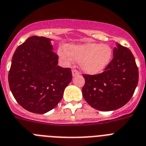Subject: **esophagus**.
Segmentation results:
<instances>
[{"mask_svg":"<svg viewBox=\"0 0 146 146\" xmlns=\"http://www.w3.org/2000/svg\"><path fill=\"white\" fill-rule=\"evenodd\" d=\"M72 74H73V76H76L79 75V72L76 69H73L72 70Z\"/></svg>","mask_w":146,"mask_h":146,"instance_id":"esophagus-1","label":"esophagus"}]
</instances>
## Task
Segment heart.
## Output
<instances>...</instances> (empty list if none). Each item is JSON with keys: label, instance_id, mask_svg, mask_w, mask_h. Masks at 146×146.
I'll use <instances>...</instances> for the list:
<instances>
[{"label": "heart", "instance_id": "obj_1", "mask_svg": "<svg viewBox=\"0 0 146 146\" xmlns=\"http://www.w3.org/2000/svg\"><path fill=\"white\" fill-rule=\"evenodd\" d=\"M67 52L71 58L80 63L81 68L89 74H97L107 67L112 57V50L108 45L88 43L82 45L67 46ZM60 57L67 62L70 56L67 52L60 50Z\"/></svg>", "mask_w": 146, "mask_h": 146}]
</instances>
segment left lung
Masks as SVG:
<instances>
[{
	"label": "left lung",
	"mask_w": 146,
	"mask_h": 146,
	"mask_svg": "<svg viewBox=\"0 0 146 146\" xmlns=\"http://www.w3.org/2000/svg\"><path fill=\"white\" fill-rule=\"evenodd\" d=\"M83 97L92 108L114 111L124 106L133 96L139 80V70L131 51L117 44L113 57L104 72L83 74Z\"/></svg>",
	"instance_id": "8db88e82"
}]
</instances>
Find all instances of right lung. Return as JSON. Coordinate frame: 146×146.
<instances>
[{
  "label": "right lung",
  "mask_w": 146,
  "mask_h": 146,
  "mask_svg": "<svg viewBox=\"0 0 146 146\" xmlns=\"http://www.w3.org/2000/svg\"><path fill=\"white\" fill-rule=\"evenodd\" d=\"M50 41L28 38L15 51L9 71V84L15 100L35 113L54 108L73 77L70 68L58 66V56L52 51Z\"/></svg>",
  "instance_id": "obj_1"
}]
</instances>
